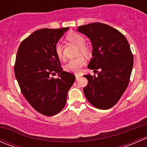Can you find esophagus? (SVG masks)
Instances as JSON below:
<instances>
[{
    "label": "esophagus",
    "mask_w": 147,
    "mask_h": 147,
    "mask_svg": "<svg viewBox=\"0 0 147 147\" xmlns=\"http://www.w3.org/2000/svg\"><path fill=\"white\" fill-rule=\"evenodd\" d=\"M80 77V75H75V78H76V80L79 79Z\"/></svg>",
    "instance_id": "1"
}]
</instances>
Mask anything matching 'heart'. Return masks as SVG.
<instances>
[{"instance_id":"obj_1","label":"heart","mask_w":147,"mask_h":147,"mask_svg":"<svg viewBox=\"0 0 147 147\" xmlns=\"http://www.w3.org/2000/svg\"><path fill=\"white\" fill-rule=\"evenodd\" d=\"M68 40L73 42L74 44L79 46V53H82L84 55H87L90 53V49L85 45V38L81 34L78 32H70L67 36ZM55 53L57 57L60 60L63 59V46L60 42H57L55 45ZM85 60L82 56L72 59L69 60L68 63L65 65V69L67 72L78 73L80 71V69L85 65Z\"/></svg>"}]
</instances>
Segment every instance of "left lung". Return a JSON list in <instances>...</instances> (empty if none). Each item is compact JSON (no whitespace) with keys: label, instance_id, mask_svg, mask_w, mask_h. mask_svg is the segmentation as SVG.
<instances>
[{"label":"left lung","instance_id":"left-lung-1","mask_svg":"<svg viewBox=\"0 0 147 147\" xmlns=\"http://www.w3.org/2000/svg\"><path fill=\"white\" fill-rule=\"evenodd\" d=\"M92 44V58L87 67L97 75H84L88 84L83 88L86 98L100 109L112 107L128 87L134 63L129 44L115 28L101 23L79 26ZM100 69V71H97Z\"/></svg>","mask_w":147,"mask_h":147}]
</instances>
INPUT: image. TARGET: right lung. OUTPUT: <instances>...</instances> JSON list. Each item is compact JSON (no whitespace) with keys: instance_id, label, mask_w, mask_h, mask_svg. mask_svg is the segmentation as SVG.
<instances>
[{"instance_id":"1","label":"right lung","mask_w":147,"mask_h":147,"mask_svg":"<svg viewBox=\"0 0 147 147\" xmlns=\"http://www.w3.org/2000/svg\"><path fill=\"white\" fill-rule=\"evenodd\" d=\"M68 28L38 30L22 41L17 52L14 72L22 94L45 116L57 115L64 108L75 81L73 74L63 70L55 53L56 44ZM56 73L58 78H51Z\"/></svg>"}]
</instances>
